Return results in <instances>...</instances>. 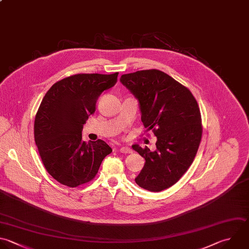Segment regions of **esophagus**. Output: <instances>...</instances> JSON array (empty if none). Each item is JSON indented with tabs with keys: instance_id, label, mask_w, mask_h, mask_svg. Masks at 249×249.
I'll use <instances>...</instances> for the list:
<instances>
[{
	"instance_id": "1",
	"label": "esophagus",
	"mask_w": 249,
	"mask_h": 249,
	"mask_svg": "<svg viewBox=\"0 0 249 249\" xmlns=\"http://www.w3.org/2000/svg\"><path fill=\"white\" fill-rule=\"evenodd\" d=\"M120 151H121V153H124V154H128V153H131V152H132V150H131L129 147H126V146L121 147Z\"/></svg>"
}]
</instances>
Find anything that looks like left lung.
I'll list each match as a JSON object with an SVG mask.
<instances>
[{"mask_svg": "<svg viewBox=\"0 0 249 249\" xmlns=\"http://www.w3.org/2000/svg\"><path fill=\"white\" fill-rule=\"evenodd\" d=\"M120 81L138 100L145 128L157 136L154 152L132 145L146 160L135 182L160 192L174 185L196 157L202 133L197 102L187 88L160 70L125 74Z\"/></svg>", "mask_w": 249, "mask_h": 249, "instance_id": "left-lung-1", "label": "left lung"}]
</instances>
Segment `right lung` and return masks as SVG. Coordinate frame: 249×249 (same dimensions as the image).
Instances as JSON below:
<instances>
[{"label": "right lung", "instance_id": "1", "mask_svg": "<svg viewBox=\"0 0 249 249\" xmlns=\"http://www.w3.org/2000/svg\"><path fill=\"white\" fill-rule=\"evenodd\" d=\"M118 74L70 76L55 83L43 98L35 118V142L47 171L60 184L74 188L91 181L112 152L101 139L84 141L82 130Z\"/></svg>", "mask_w": 249, "mask_h": 249}]
</instances>
